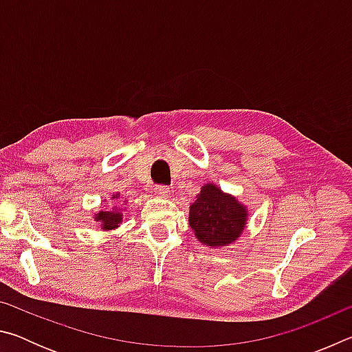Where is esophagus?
<instances>
[{"instance_id": "34e87169", "label": "esophagus", "mask_w": 352, "mask_h": 352, "mask_svg": "<svg viewBox=\"0 0 352 352\" xmlns=\"http://www.w3.org/2000/svg\"><path fill=\"white\" fill-rule=\"evenodd\" d=\"M153 192L157 194V195H160V197L168 199L169 195H170V189L168 186H157V188L153 189Z\"/></svg>"}]
</instances>
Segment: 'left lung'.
I'll return each mask as SVG.
<instances>
[{
  "mask_svg": "<svg viewBox=\"0 0 352 352\" xmlns=\"http://www.w3.org/2000/svg\"><path fill=\"white\" fill-rule=\"evenodd\" d=\"M188 220L200 243L223 248L234 243L247 228L248 208L217 184L205 183L189 206Z\"/></svg>",
  "mask_w": 352,
  "mask_h": 352,
  "instance_id": "left-lung-1",
  "label": "left lung"
}]
</instances>
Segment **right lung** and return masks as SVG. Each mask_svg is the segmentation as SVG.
<instances>
[{"label":"right lung","mask_w":352,"mask_h":352,"mask_svg":"<svg viewBox=\"0 0 352 352\" xmlns=\"http://www.w3.org/2000/svg\"><path fill=\"white\" fill-rule=\"evenodd\" d=\"M121 199V194H113L111 200H118ZM127 200H124L126 204ZM124 211L126 208L124 206H113V208H105V210H100L99 212L94 214V222L99 223V228L102 231H113L118 230L119 225L122 223V217H124Z\"/></svg>","instance_id":"1"}]
</instances>
